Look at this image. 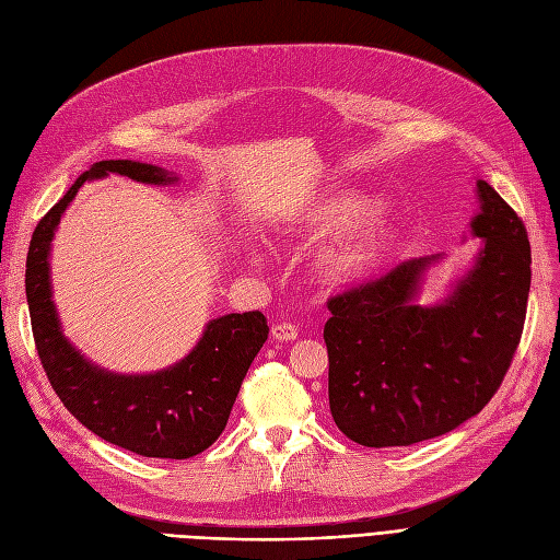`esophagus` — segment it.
<instances>
[{"mask_svg": "<svg viewBox=\"0 0 560 560\" xmlns=\"http://www.w3.org/2000/svg\"><path fill=\"white\" fill-rule=\"evenodd\" d=\"M271 336H273L276 340H280V342H287V340H296V336H299V329H296L294 324H289V322H280V324H273Z\"/></svg>", "mask_w": 560, "mask_h": 560, "instance_id": "1", "label": "esophagus"}]
</instances>
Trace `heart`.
Returning <instances> with one entry per match:
<instances>
[{
	"label": "heart",
	"mask_w": 560,
	"mask_h": 560,
	"mask_svg": "<svg viewBox=\"0 0 560 560\" xmlns=\"http://www.w3.org/2000/svg\"><path fill=\"white\" fill-rule=\"evenodd\" d=\"M382 203L361 191L347 189L315 199L303 210L307 234L334 238L319 255V276L334 287L357 284L371 278L396 245L389 220L375 218Z\"/></svg>",
	"instance_id": "1"
}]
</instances>
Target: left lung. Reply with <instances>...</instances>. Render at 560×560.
I'll list each match as a JSON object with an SVG mask.
<instances>
[{
	"instance_id": "1",
	"label": "left lung",
	"mask_w": 560,
	"mask_h": 560,
	"mask_svg": "<svg viewBox=\"0 0 560 560\" xmlns=\"http://www.w3.org/2000/svg\"><path fill=\"white\" fill-rule=\"evenodd\" d=\"M470 229L481 249L445 301L419 305L429 266L419 257L329 299V408L363 447H408L475 417L503 382L522 340L530 243L503 197L477 180Z\"/></svg>"
}]
</instances>
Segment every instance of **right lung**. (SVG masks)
I'll return each mask as SVG.
<instances>
[{
  "label": "right lung",
  "instance_id": "obj_1",
  "mask_svg": "<svg viewBox=\"0 0 560 560\" xmlns=\"http://www.w3.org/2000/svg\"><path fill=\"white\" fill-rule=\"evenodd\" d=\"M118 173L137 183L171 185L166 168L131 160H104L75 180L36 224L25 271L32 334L38 359L65 408L94 435L148 458H189L220 438L243 377L268 338L259 311L231 313L206 324L185 359L150 375H118L88 361L65 338L52 303L50 241L85 180Z\"/></svg>",
  "mask_w": 560,
  "mask_h": 560
}]
</instances>
